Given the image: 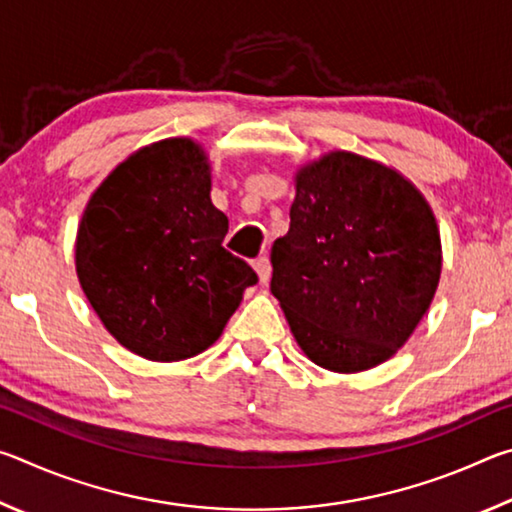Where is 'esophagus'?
I'll use <instances>...</instances> for the list:
<instances>
[{
  "label": "esophagus",
  "instance_id": "34e87169",
  "mask_svg": "<svg viewBox=\"0 0 512 512\" xmlns=\"http://www.w3.org/2000/svg\"><path fill=\"white\" fill-rule=\"evenodd\" d=\"M255 271H257V275H259V282L262 284H266L268 280H271V262H268V257H259L257 262H255Z\"/></svg>",
  "mask_w": 512,
  "mask_h": 512
}]
</instances>
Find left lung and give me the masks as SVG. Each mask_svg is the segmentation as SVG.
<instances>
[{
  "label": "left lung",
  "mask_w": 512,
  "mask_h": 512,
  "mask_svg": "<svg viewBox=\"0 0 512 512\" xmlns=\"http://www.w3.org/2000/svg\"><path fill=\"white\" fill-rule=\"evenodd\" d=\"M291 228L273 244L271 291L316 366L352 375L411 339L436 296V216L400 171L352 151L300 164Z\"/></svg>",
  "instance_id": "left-lung-1"
}]
</instances>
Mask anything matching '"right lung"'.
<instances>
[{"mask_svg":"<svg viewBox=\"0 0 512 512\" xmlns=\"http://www.w3.org/2000/svg\"><path fill=\"white\" fill-rule=\"evenodd\" d=\"M192 137L133 151L94 189L74 244L85 298L112 339L149 361H183L223 334L257 275L223 248L228 216Z\"/></svg>","mask_w":512,"mask_h":512,"instance_id":"1","label":"right lung"}]
</instances>
